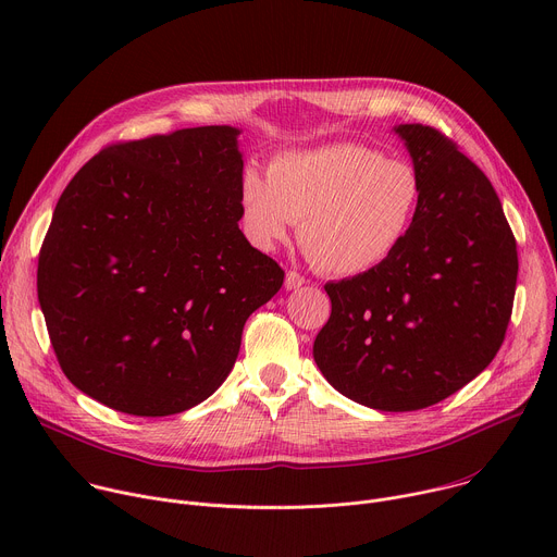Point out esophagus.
Instances as JSON below:
<instances>
[{
    "instance_id": "34e87169",
    "label": "esophagus",
    "mask_w": 557,
    "mask_h": 557,
    "mask_svg": "<svg viewBox=\"0 0 557 557\" xmlns=\"http://www.w3.org/2000/svg\"><path fill=\"white\" fill-rule=\"evenodd\" d=\"M299 286H304V277L297 271H288L286 280H284V288L286 290H297Z\"/></svg>"
}]
</instances>
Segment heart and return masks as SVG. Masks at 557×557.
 I'll return each mask as SVG.
<instances>
[{"instance_id":"heart-1","label":"heart","mask_w":557,"mask_h":557,"mask_svg":"<svg viewBox=\"0 0 557 557\" xmlns=\"http://www.w3.org/2000/svg\"><path fill=\"white\" fill-rule=\"evenodd\" d=\"M240 222L249 243L273 251L293 222L308 260L326 275L355 277L381 267L417 220L423 185L399 158L357 143L275 153L269 176L245 168Z\"/></svg>"}]
</instances>
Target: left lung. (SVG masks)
Returning <instances> with one entry per match:
<instances>
[{
    "label": "left lung",
    "instance_id": "8db88e82",
    "mask_svg": "<svg viewBox=\"0 0 557 557\" xmlns=\"http://www.w3.org/2000/svg\"><path fill=\"white\" fill-rule=\"evenodd\" d=\"M392 132L423 185L417 220L381 267L324 286L333 312L312 357L355 404L412 412L447 399L500 350L518 251L492 183L449 138L428 125Z\"/></svg>",
    "mask_w": 557,
    "mask_h": 557
}]
</instances>
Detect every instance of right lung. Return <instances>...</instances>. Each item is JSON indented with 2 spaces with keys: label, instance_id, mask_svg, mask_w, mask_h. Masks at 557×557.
<instances>
[{
  "label": "right lung",
  "instance_id": "right-lung-1",
  "mask_svg": "<svg viewBox=\"0 0 557 557\" xmlns=\"http://www.w3.org/2000/svg\"><path fill=\"white\" fill-rule=\"evenodd\" d=\"M240 129L121 143L63 189L37 293L63 374L134 417L185 412L222 385L249 314L284 271L240 222Z\"/></svg>",
  "mask_w": 557,
  "mask_h": 557
}]
</instances>
